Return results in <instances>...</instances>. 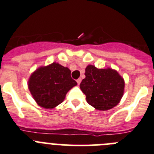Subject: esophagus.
Instances as JSON below:
<instances>
[{
	"label": "esophagus",
	"mask_w": 154,
	"mask_h": 154,
	"mask_svg": "<svg viewBox=\"0 0 154 154\" xmlns=\"http://www.w3.org/2000/svg\"><path fill=\"white\" fill-rule=\"evenodd\" d=\"M80 82H81V79H80V78L77 79V84H78V85L80 84Z\"/></svg>",
	"instance_id": "1"
}]
</instances>
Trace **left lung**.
<instances>
[{
    "instance_id": "left-lung-1",
    "label": "left lung",
    "mask_w": 154,
    "mask_h": 154,
    "mask_svg": "<svg viewBox=\"0 0 154 154\" xmlns=\"http://www.w3.org/2000/svg\"><path fill=\"white\" fill-rule=\"evenodd\" d=\"M86 77L80 84L87 102L96 109L106 111L117 106L124 94L125 80L112 68L98 69L88 65Z\"/></svg>"
}]
</instances>
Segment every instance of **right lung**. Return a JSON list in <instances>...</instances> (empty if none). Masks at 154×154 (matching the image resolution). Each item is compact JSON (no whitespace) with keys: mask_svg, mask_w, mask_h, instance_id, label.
I'll use <instances>...</instances> for the list:
<instances>
[{"mask_svg":"<svg viewBox=\"0 0 154 154\" xmlns=\"http://www.w3.org/2000/svg\"><path fill=\"white\" fill-rule=\"evenodd\" d=\"M70 70L58 63L40 67L28 80V87L37 104L45 109H54L64 101L70 89L77 85Z\"/></svg>","mask_w":154,"mask_h":154,"instance_id":"add662e5","label":"right lung"}]
</instances>
